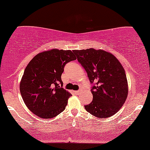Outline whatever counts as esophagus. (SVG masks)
Wrapping results in <instances>:
<instances>
[{
  "label": "esophagus",
  "instance_id": "obj_1",
  "mask_svg": "<svg viewBox=\"0 0 150 150\" xmlns=\"http://www.w3.org/2000/svg\"><path fill=\"white\" fill-rule=\"evenodd\" d=\"M81 92V91L79 90V91H75L74 93H75V94H76V95H78V94H79Z\"/></svg>",
  "mask_w": 150,
  "mask_h": 150
}]
</instances>
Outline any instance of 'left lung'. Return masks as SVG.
Segmentation results:
<instances>
[{"instance_id": "1", "label": "left lung", "mask_w": 150, "mask_h": 150, "mask_svg": "<svg viewBox=\"0 0 150 150\" xmlns=\"http://www.w3.org/2000/svg\"><path fill=\"white\" fill-rule=\"evenodd\" d=\"M79 62L86 71L91 83L93 100L84 106L93 116L107 118L123 105L128 94L125 69L116 57L103 50H74Z\"/></svg>"}]
</instances>
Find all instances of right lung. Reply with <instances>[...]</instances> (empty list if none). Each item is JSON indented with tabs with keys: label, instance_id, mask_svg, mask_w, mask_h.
<instances>
[{
	"label": "right lung",
	"instance_id": "add662e5",
	"mask_svg": "<svg viewBox=\"0 0 150 150\" xmlns=\"http://www.w3.org/2000/svg\"><path fill=\"white\" fill-rule=\"evenodd\" d=\"M76 59L74 52L52 49L38 54L25 68L20 91L26 106L42 118L64 111L71 96L62 88L61 76L66 64Z\"/></svg>",
	"mask_w": 150,
	"mask_h": 150
}]
</instances>
